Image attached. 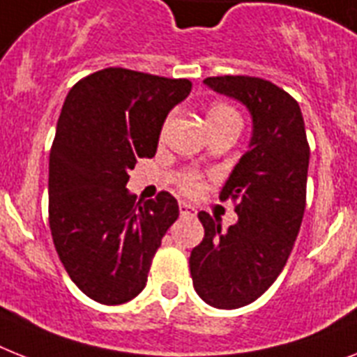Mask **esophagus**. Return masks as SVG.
<instances>
[{
    "label": "esophagus",
    "mask_w": 357,
    "mask_h": 357,
    "mask_svg": "<svg viewBox=\"0 0 357 357\" xmlns=\"http://www.w3.org/2000/svg\"><path fill=\"white\" fill-rule=\"evenodd\" d=\"M178 211H181V215H184V217H195L197 215L195 206L188 204V202H181V204H178Z\"/></svg>",
    "instance_id": "obj_1"
}]
</instances>
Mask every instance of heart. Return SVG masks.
Returning a JSON list of instances; mask_svg holds the SVG:
<instances>
[{
	"label": "heart",
	"mask_w": 357,
	"mask_h": 357,
	"mask_svg": "<svg viewBox=\"0 0 357 357\" xmlns=\"http://www.w3.org/2000/svg\"><path fill=\"white\" fill-rule=\"evenodd\" d=\"M226 116H237L234 109L228 107L225 104H217L208 111V120H215V119H226ZM182 190L188 191V193H195L199 190V176L195 175H188L182 181Z\"/></svg>",
	"instance_id": "b5f03b06"
}]
</instances>
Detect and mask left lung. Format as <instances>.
Here are the masks:
<instances>
[{
    "instance_id": "1",
    "label": "left lung",
    "mask_w": 357,
    "mask_h": 357,
    "mask_svg": "<svg viewBox=\"0 0 357 357\" xmlns=\"http://www.w3.org/2000/svg\"><path fill=\"white\" fill-rule=\"evenodd\" d=\"M204 84L252 116L248 151L220 191V200L237 202V222L222 231L219 220L200 211L204 238L190 255L200 299L234 310L263 296L290 257L305 213L310 147L299 104L272 82L213 76Z\"/></svg>"
}]
</instances>
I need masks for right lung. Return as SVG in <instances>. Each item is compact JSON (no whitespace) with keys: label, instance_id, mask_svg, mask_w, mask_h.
<instances>
[{"label":"right lung","instance_id":"add662e5","mask_svg":"<svg viewBox=\"0 0 357 357\" xmlns=\"http://www.w3.org/2000/svg\"><path fill=\"white\" fill-rule=\"evenodd\" d=\"M190 79L109 67L79 79L61 107L49 157V225L60 261L85 296L122 305L144 290L151 259L178 217L167 191L135 202L138 158L155 157Z\"/></svg>","mask_w":357,"mask_h":357}]
</instances>
